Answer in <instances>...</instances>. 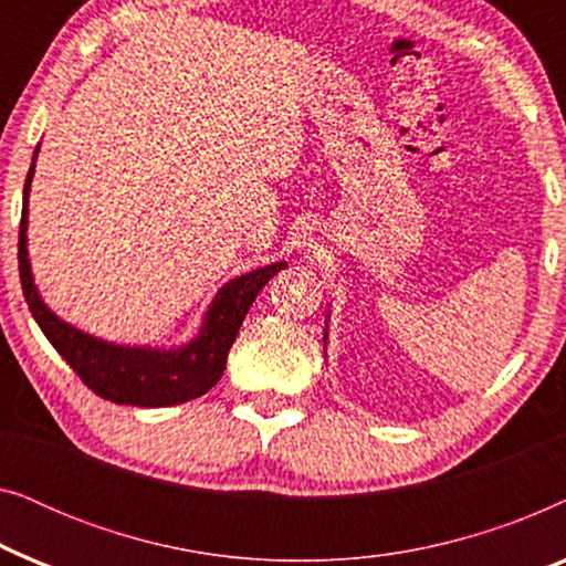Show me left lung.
Returning <instances> with one entry per match:
<instances>
[{
    "mask_svg": "<svg viewBox=\"0 0 566 566\" xmlns=\"http://www.w3.org/2000/svg\"><path fill=\"white\" fill-rule=\"evenodd\" d=\"M324 324H327V319H324ZM327 329H329V324H327ZM327 329H324V355H327Z\"/></svg>",
    "mask_w": 566,
    "mask_h": 566,
    "instance_id": "obj_1",
    "label": "left lung"
}]
</instances>
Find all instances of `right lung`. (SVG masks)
Listing matches in <instances>:
<instances>
[{"mask_svg":"<svg viewBox=\"0 0 566 566\" xmlns=\"http://www.w3.org/2000/svg\"><path fill=\"white\" fill-rule=\"evenodd\" d=\"M41 144L33 151V165L25 177V192H22V221H20V283L30 314L56 347L61 358L74 368V374L90 386L97 397L111 399L115 405L130 407H172L182 401L198 399L216 386L227 355L234 345L252 301L265 289V283L283 268L285 262L258 268L252 273L231 277L221 285L211 306L203 314L198 335L180 347H151V345H118L107 343L103 337L87 335L74 324L53 314L49 304L38 293L33 268L28 258V198L30 182L35 175V159Z\"/></svg>","mask_w":566,"mask_h":566,"instance_id":"right-lung-1","label":"right lung"}]
</instances>
